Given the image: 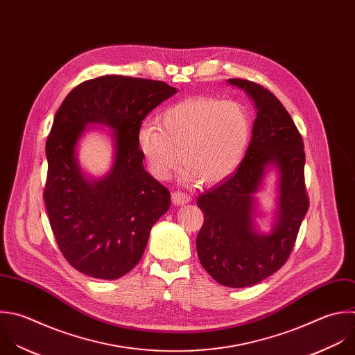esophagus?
I'll return each mask as SVG.
<instances>
[{"label":"esophagus","mask_w":355,"mask_h":355,"mask_svg":"<svg viewBox=\"0 0 355 355\" xmlns=\"http://www.w3.org/2000/svg\"><path fill=\"white\" fill-rule=\"evenodd\" d=\"M171 200L174 205L177 206H181V205H185L188 202H191V196L185 192H180V191H174L171 193Z\"/></svg>","instance_id":"1"}]
</instances>
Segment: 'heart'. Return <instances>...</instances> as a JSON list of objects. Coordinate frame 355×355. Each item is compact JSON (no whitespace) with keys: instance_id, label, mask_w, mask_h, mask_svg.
I'll use <instances>...</instances> for the list:
<instances>
[{"instance_id":"b5f03b06","label":"heart","mask_w":355,"mask_h":355,"mask_svg":"<svg viewBox=\"0 0 355 355\" xmlns=\"http://www.w3.org/2000/svg\"><path fill=\"white\" fill-rule=\"evenodd\" d=\"M251 132L248 111L240 103L195 96L168 105L160 125L145 123L138 146L155 178L168 180L184 160L185 181L216 185L237 170Z\"/></svg>"}]
</instances>
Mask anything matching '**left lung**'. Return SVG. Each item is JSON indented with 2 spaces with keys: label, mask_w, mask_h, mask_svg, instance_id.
Returning a JSON list of instances; mask_svg holds the SVG:
<instances>
[{
  "label": "left lung",
  "mask_w": 355,
  "mask_h": 355,
  "mask_svg": "<svg viewBox=\"0 0 355 355\" xmlns=\"http://www.w3.org/2000/svg\"><path fill=\"white\" fill-rule=\"evenodd\" d=\"M228 83L244 89L258 112L251 144L237 171L196 202L205 217L196 251L217 283L244 288L265 280L287 262L309 199L302 137L284 105L259 83L235 78ZM270 164L281 173L278 220L274 231L263 236L253 225V193Z\"/></svg>",
  "instance_id": "8db88e82"
}]
</instances>
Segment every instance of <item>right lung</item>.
I'll use <instances>...</instances> for the list:
<instances>
[{
    "label": "right lung",
    "instance_id": "right-lung-1",
    "mask_svg": "<svg viewBox=\"0 0 355 355\" xmlns=\"http://www.w3.org/2000/svg\"><path fill=\"white\" fill-rule=\"evenodd\" d=\"M174 93L162 80L105 75L78 85L58 108L46 144L43 196L55 243L78 272L104 280L127 275L168 210L170 191L145 171L138 134L145 116ZM90 122L114 130V164L97 182L83 177L74 157Z\"/></svg>",
    "mask_w": 355,
    "mask_h": 355
}]
</instances>
